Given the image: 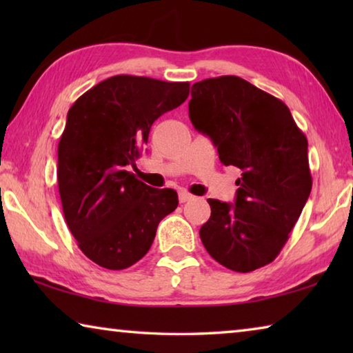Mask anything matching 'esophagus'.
<instances>
[{"label": "esophagus", "mask_w": 353, "mask_h": 353, "mask_svg": "<svg viewBox=\"0 0 353 353\" xmlns=\"http://www.w3.org/2000/svg\"><path fill=\"white\" fill-rule=\"evenodd\" d=\"M194 198V196L193 194H190L188 193V191H179V201H181L182 202V204H183V202H188V201H191V199H193Z\"/></svg>", "instance_id": "34e87169"}]
</instances>
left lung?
<instances>
[{
  "label": "left lung",
  "instance_id": "obj_1",
  "mask_svg": "<svg viewBox=\"0 0 353 353\" xmlns=\"http://www.w3.org/2000/svg\"><path fill=\"white\" fill-rule=\"evenodd\" d=\"M188 112L223 165L243 171L235 204L208 199L202 244L232 271L259 270L280 254L312 191L307 137L282 101L238 76L193 83Z\"/></svg>",
  "mask_w": 353,
  "mask_h": 353
}]
</instances>
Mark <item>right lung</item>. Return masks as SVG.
Returning a JSON list of instances; mask_svg holds the SVG:
<instances>
[{
	"instance_id": "add662e5",
	"label": "right lung",
	"mask_w": 353,
	"mask_h": 353,
	"mask_svg": "<svg viewBox=\"0 0 353 353\" xmlns=\"http://www.w3.org/2000/svg\"><path fill=\"white\" fill-rule=\"evenodd\" d=\"M188 82L118 74L71 105L57 148L63 216L77 246L105 270L146 255L177 193L152 188L126 168L140 157L152 123L188 98Z\"/></svg>"
}]
</instances>
